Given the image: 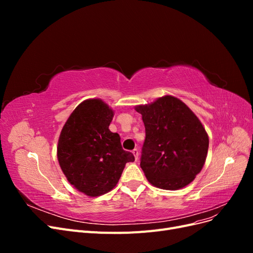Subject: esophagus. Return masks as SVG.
Returning <instances> with one entry per match:
<instances>
[{"instance_id": "1", "label": "esophagus", "mask_w": 253, "mask_h": 253, "mask_svg": "<svg viewBox=\"0 0 253 253\" xmlns=\"http://www.w3.org/2000/svg\"><path fill=\"white\" fill-rule=\"evenodd\" d=\"M132 153H133L134 156H135V159H136V160L138 159V156H139V151H138V149H134V150L132 151Z\"/></svg>"}]
</instances>
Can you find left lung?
Here are the masks:
<instances>
[{
	"label": "left lung",
	"instance_id": "1",
	"mask_svg": "<svg viewBox=\"0 0 253 253\" xmlns=\"http://www.w3.org/2000/svg\"><path fill=\"white\" fill-rule=\"evenodd\" d=\"M142 115L145 139L140 167L160 189L177 190L193 181L206 162L209 138L202 122L179 99L165 96L135 109Z\"/></svg>",
	"mask_w": 253,
	"mask_h": 253
}]
</instances>
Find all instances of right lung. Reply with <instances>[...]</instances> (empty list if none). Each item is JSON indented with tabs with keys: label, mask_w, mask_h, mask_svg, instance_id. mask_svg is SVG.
Returning <instances> with one entry per match:
<instances>
[{
	"label": "right lung",
	"mask_w": 253,
	"mask_h": 253,
	"mask_svg": "<svg viewBox=\"0 0 253 253\" xmlns=\"http://www.w3.org/2000/svg\"><path fill=\"white\" fill-rule=\"evenodd\" d=\"M114 112L100 99L83 101L61 131L57 156L67 180L87 196L108 193L122 174L131 152L122 149L120 136L110 131Z\"/></svg>",
	"instance_id": "right-lung-1"
}]
</instances>
